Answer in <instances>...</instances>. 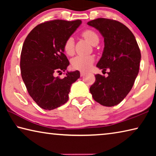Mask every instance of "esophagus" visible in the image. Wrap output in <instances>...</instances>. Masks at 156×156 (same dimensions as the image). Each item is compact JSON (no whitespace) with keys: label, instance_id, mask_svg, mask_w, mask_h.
Instances as JSON below:
<instances>
[{"label":"esophagus","instance_id":"obj_1","mask_svg":"<svg viewBox=\"0 0 156 156\" xmlns=\"http://www.w3.org/2000/svg\"><path fill=\"white\" fill-rule=\"evenodd\" d=\"M85 73H86L85 72H84V71H81V72H80V76H84V75H85Z\"/></svg>","mask_w":156,"mask_h":156}]
</instances>
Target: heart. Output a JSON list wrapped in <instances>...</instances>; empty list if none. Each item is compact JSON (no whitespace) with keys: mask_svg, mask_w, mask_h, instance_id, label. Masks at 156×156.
Listing matches in <instances>:
<instances>
[{"mask_svg":"<svg viewBox=\"0 0 156 156\" xmlns=\"http://www.w3.org/2000/svg\"><path fill=\"white\" fill-rule=\"evenodd\" d=\"M83 38L91 44H95L99 41L98 34L91 30H87L82 34ZM63 49L68 56H72L74 53V41L72 37H69L65 41L63 44ZM94 62V58L91 56H78L72 60V67L78 70H87L91 67Z\"/></svg>","mask_w":156,"mask_h":156,"instance_id":"heart-1","label":"heart"}]
</instances>
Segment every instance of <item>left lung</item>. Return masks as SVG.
Segmentation results:
<instances>
[{
    "mask_svg": "<svg viewBox=\"0 0 156 156\" xmlns=\"http://www.w3.org/2000/svg\"><path fill=\"white\" fill-rule=\"evenodd\" d=\"M87 25L98 30L104 38V50L97 67L110 70L107 77L95 75L90 93L100 105L115 106L129 93L138 74L141 60L138 44L130 30L118 21L100 18Z\"/></svg>",
    "mask_w": 156,
    "mask_h": 156,
    "instance_id": "obj_1",
    "label": "left lung"
}]
</instances>
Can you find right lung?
Wrapping results in <instances>:
<instances>
[{
	"instance_id": "obj_1",
	"label": "right lung",
	"mask_w": 156,
	"mask_h": 156,
	"mask_svg": "<svg viewBox=\"0 0 156 156\" xmlns=\"http://www.w3.org/2000/svg\"><path fill=\"white\" fill-rule=\"evenodd\" d=\"M82 21L54 20L41 23L28 34L20 55V70L27 91L42 109L52 110L67 102L72 84L80 72H67L64 78L55 73L65 72L69 65L63 44Z\"/></svg>"
}]
</instances>
